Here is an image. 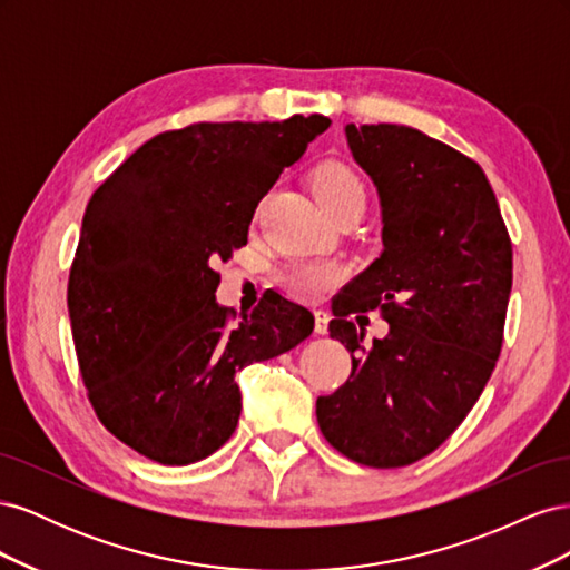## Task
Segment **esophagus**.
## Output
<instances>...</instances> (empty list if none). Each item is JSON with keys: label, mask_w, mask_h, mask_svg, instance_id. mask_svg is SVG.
<instances>
[{"label": "esophagus", "mask_w": 570, "mask_h": 570, "mask_svg": "<svg viewBox=\"0 0 570 570\" xmlns=\"http://www.w3.org/2000/svg\"><path fill=\"white\" fill-rule=\"evenodd\" d=\"M314 318H316V325H314L316 335H325L327 333V323H331V314L323 312V308H318V312H314Z\"/></svg>", "instance_id": "obj_1"}]
</instances>
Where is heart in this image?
I'll return each instance as SVG.
<instances>
[{
    "mask_svg": "<svg viewBox=\"0 0 570 570\" xmlns=\"http://www.w3.org/2000/svg\"><path fill=\"white\" fill-rule=\"evenodd\" d=\"M316 197L325 212L352 202H366L364 183L354 170L342 164H323L314 174ZM342 278V268L333 262H295L281 273V283L299 299H316L323 289L333 287Z\"/></svg>",
    "mask_w": 570,
    "mask_h": 570,
    "instance_id": "b5f03b06",
    "label": "heart"
}]
</instances>
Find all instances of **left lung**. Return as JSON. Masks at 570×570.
<instances>
[{
    "label": "left lung",
    "instance_id": "obj_1",
    "mask_svg": "<svg viewBox=\"0 0 570 570\" xmlns=\"http://www.w3.org/2000/svg\"><path fill=\"white\" fill-rule=\"evenodd\" d=\"M381 199L383 252L333 302L352 375L318 396L321 433L347 459L400 469L435 452L478 402L502 350L511 239L482 168L425 132L344 126ZM381 307L366 351L348 316Z\"/></svg>",
    "mask_w": 570,
    "mask_h": 570
}]
</instances>
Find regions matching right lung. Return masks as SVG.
<instances>
[{
	"mask_svg": "<svg viewBox=\"0 0 570 570\" xmlns=\"http://www.w3.org/2000/svg\"><path fill=\"white\" fill-rule=\"evenodd\" d=\"M327 126L297 114L161 132L92 195L68 316L97 416L135 452L164 465L214 454L243 411L235 373L312 335V312L273 289L230 323L214 264L247 245L258 202Z\"/></svg>",
	"mask_w": 570,
	"mask_h": 570,
	"instance_id": "right-lung-1",
	"label": "right lung"
}]
</instances>
